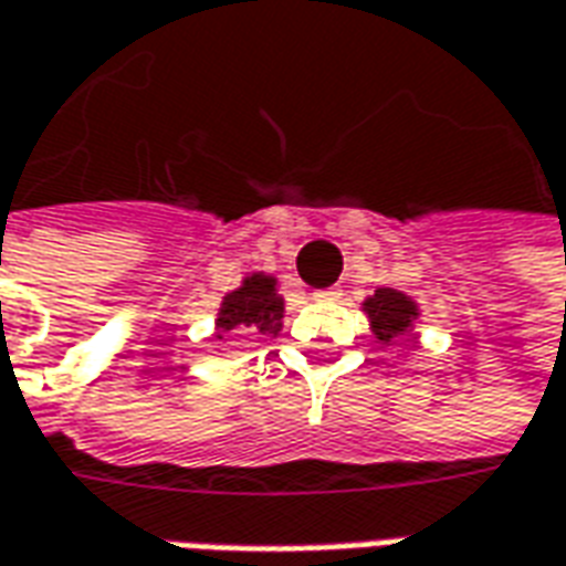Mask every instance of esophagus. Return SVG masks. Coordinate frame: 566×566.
<instances>
[{"label": "esophagus", "instance_id": "34e87169", "mask_svg": "<svg viewBox=\"0 0 566 566\" xmlns=\"http://www.w3.org/2000/svg\"><path fill=\"white\" fill-rule=\"evenodd\" d=\"M315 300H339V287H324V291H315Z\"/></svg>", "mask_w": 566, "mask_h": 566}]
</instances>
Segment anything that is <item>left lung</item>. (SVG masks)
<instances>
[{
	"label": "left lung",
	"instance_id": "8db88e82",
	"mask_svg": "<svg viewBox=\"0 0 566 566\" xmlns=\"http://www.w3.org/2000/svg\"><path fill=\"white\" fill-rule=\"evenodd\" d=\"M361 310H365L367 322H370L374 337L382 346L407 337L413 331L417 318H420V306L407 294L395 291V287H377L374 296H367L365 303H361Z\"/></svg>",
	"mask_w": 566,
	"mask_h": 566
}]
</instances>
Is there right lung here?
I'll use <instances>...</instances> for the list:
<instances>
[{"label":"right lung","instance_id":"add662e5","mask_svg":"<svg viewBox=\"0 0 566 566\" xmlns=\"http://www.w3.org/2000/svg\"><path fill=\"white\" fill-rule=\"evenodd\" d=\"M284 318V296L279 294V279L266 272L244 275L235 291L220 300L214 327L217 339L229 331H244L248 337H279Z\"/></svg>","mask_w":566,"mask_h":566}]
</instances>
